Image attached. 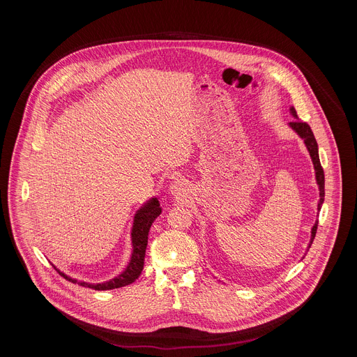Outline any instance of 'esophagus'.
<instances>
[{
	"label": "esophagus",
	"instance_id": "obj_1",
	"mask_svg": "<svg viewBox=\"0 0 357 357\" xmlns=\"http://www.w3.org/2000/svg\"><path fill=\"white\" fill-rule=\"evenodd\" d=\"M188 185L182 179H176L169 185V193L176 197H185L188 196Z\"/></svg>",
	"mask_w": 357,
	"mask_h": 357
}]
</instances>
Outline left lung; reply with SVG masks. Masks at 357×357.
Returning a JSON list of instances; mask_svg holds the SVG:
<instances>
[{
    "label": "left lung",
    "instance_id": "left-lung-1",
    "mask_svg": "<svg viewBox=\"0 0 357 357\" xmlns=\"http://www.w3.org/2000/svg\"><path fill=\"white\" fill-rule=\"evenodd\" d=\"M289 113L294 119V121L288 123L289 128L294 130V132H296V135L299 138H302L305 146H307L310 155H311V160H312V164H314V169H315V179H317V183H318V188H319V202H318V211H321L322 208V203H324V199H325V175H324V169H322V165H321V161H319V154H318V142L314 137V132L311 130V127L307 124V123H302L298 120V116H296V112L294 107L289 109ZM317 229H318V222H315V225L312 226L311 229V240H310V245H308V250L315 238V234H317Z\"/></svg>",
    "mask_w": 357,
    "mask_h": 357
}]
</instances>
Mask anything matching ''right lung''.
Listing matches in <instances>:
<instances>
[{"label": "right lung", "mask_w": 357, "mask_h": 357, "mask_svg": "<svg viewBox=\"0 0 357 357\" xmlns=\"http://www.w3.org/2000/svg\"><path fill=\"white\" fill-rule=\"evenodd\" d=\"M162 208L160 206V200L157 197L149 199L145 205L137 211L132 222V229H131V244H132V252H131V259L126 270L119 275L114 277L106 282H100V284H91V282H84V281H77L76 278H72L58 270L54 264V268L68 281L73 284H79L82 287L93 288L97 291H106V289H114V288H121L126 285L132 284L141 274L144 268V259H145V250L148 244V233L149 229L154 223V220L161 215Z\"/></svg>", "instance_id": "obj_1"}]
</instances>
